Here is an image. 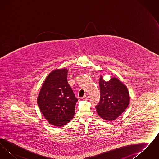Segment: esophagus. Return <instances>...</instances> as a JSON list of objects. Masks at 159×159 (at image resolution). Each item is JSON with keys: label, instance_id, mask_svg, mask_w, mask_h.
<instances>
[{"label": "esophagus", "instance_id": "1", "mask_svg": "<svg viewBox=\"0 0 159 159\" xmlns=\"http://www.w3.org/2000/svg\"><path fill=\"white\" fill-rule=\"evenodd\" d=\"M89 98V95L88 94H86L84 95L83 97V98L85 99H88V98Z\"/></svg>", "mask_w": 159, "mask_h": 159}]
</instances>
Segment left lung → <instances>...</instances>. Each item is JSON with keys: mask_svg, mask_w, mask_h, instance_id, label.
Segmentation results:
<instances>
[{"mask_svg": "<svg viewBox=\"0 0 159 159\" xmlns=\"http://www.w3.org/2000/svg\"><path fill=\"white\" fill-rule=\"evenodd\" d=\"M101 100L96 110L99 116L108 121H113L123 113L130 102L126 86L116 77L106 82L102 75L99 78Z\"/></svg>", "mask_w": 159, "mask_h": 159, "instance_id": "obj_1", "label": "left lung"}]
</instances>
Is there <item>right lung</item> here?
<instances>
[{
	"label": "right lung",
	"mask_w": 159,
	"mask_h": 159,
	"mask_svg": "<svg viewBox=\"0 0 159 159\" xmlns=\"http://www.w3.org/2000/svg\"><path fill=\"white\" fill-rule=\"evenodd\" d=\"M77 100L67 82V69L58 68L46 77L38 95V104L47 121L61 127L73 118Z\"/></svg>",
	"instance_id": "add662e5"
}]
</instances>
